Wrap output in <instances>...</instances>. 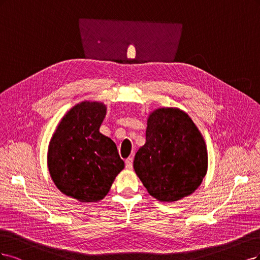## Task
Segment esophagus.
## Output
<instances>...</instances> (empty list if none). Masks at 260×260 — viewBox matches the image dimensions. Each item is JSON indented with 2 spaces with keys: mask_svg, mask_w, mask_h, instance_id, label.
<instances>
[{
  "mask_svg": "<svg viewBox=\"0 0 260 260\" xmlns=\"http://www.w3.org/2000/svg\"><path fill=\"white\" fill-rule=\"evenodd\" d=\"M125 166H126L127 170H132L133 169V158L132 157L126 158V161H125Z\"/></svg>",
  "mask_w": 260,
  "mask_h": 260,
  "instance_id": "1",
  "label": "esophagus"
}]
</instances>
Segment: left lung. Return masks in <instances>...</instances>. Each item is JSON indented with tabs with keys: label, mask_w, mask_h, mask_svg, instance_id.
Instances as JSON below:
<instances>
[{
	"label": "left lung",
	"mask_w": 260,
	"mask_h": 260,
	"mask_svg": "<svg viewBox=\"0 0 260 260\" xmlns=\"http://www.w3.org/2000/svg\"><path fill=\"white\" fill-rule=\"evenodd\" d=\"M208 166L202 134L178 108H158L148 116L146 144L134 160V170L149 194L175 202L200 187Z\"/></svg>",
	"instance_id": "1"
}]
</instances>
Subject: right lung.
<instances>
[{
	"mask_svg": "<svg viewBox=\"0 0 260 260\" xmlns=\"http://www.w3.org/2000/svg\"><path fill=\"white\" fill-rule=\"evenodd\" d=\"M107 106L82 102L67 112L51 138L47 166L56 187L81 203L103 200L124 162L116 146L99 132Z\"/></svg>",
	"mask_w": 260,
	"mask_h": 260,
	"instance_id": "right-lung-1",
	"label": "right lung"
}]
</instances>
